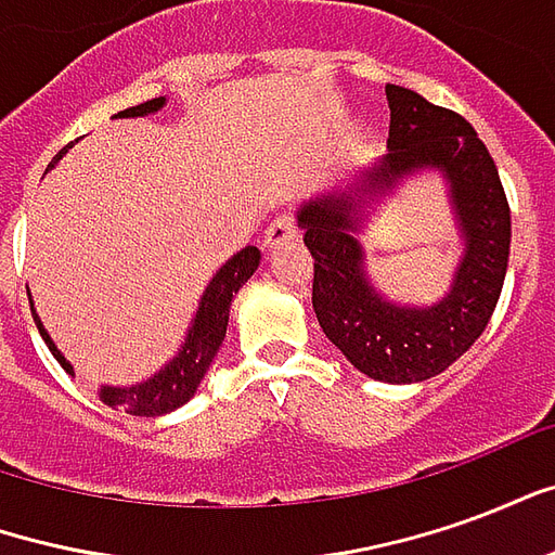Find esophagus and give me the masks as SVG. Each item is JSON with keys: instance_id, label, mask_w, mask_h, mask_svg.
<instances>
[{"instance_id": "34e87169", "label": "esophagus", "mask_w": 555, "mask_h": 555, "mask_svg": "<svg viewBox=\"0 0 555 555\" xmlns=\"http://www.w3.org/2000/svg\"><path fill=\"white\" fill-rule=\"evenodd\" d=\"M291 237H297V219L291 210H282L279 217H273V222L264 229V246H273V243H285Z\"/></svg>"}]
</instances>
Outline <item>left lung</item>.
<instances>
[{
  "label": "left lung",
  "mask_w": 555,
  "mask_h": 555,
  "mask_svg": "<svg viewBox=\"0 0 555 555\" xmlns=\"http://www.w3.org/2000/svg\"><path fill=\"white\" fill-rule=\"evenodd\" d=\"M386 98L392 154L369 178L372 186H392L422 166L449 175L466 234L452 294L430 309L380 300L362 276L360 243L348 234L357 225L348 193L309 202L300 225L314 258L312 306L324 336L374 380L413 384L449 369L485 333L508 270L512 210L496 163L464 115L404 86H386Z\"/></svg>",
  "instance_id": "obj_1"
}]
</instances>
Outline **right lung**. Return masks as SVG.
Here are the masks:
<instances>
[{
  "mask_svg": "<svg viewBox=\"0 0 555 555\" xmlns=\"http://www.w3.org/2000/svg\"><path fill=\"white\" fill-rule=\"evenodd\" d=\"M163 103H166L163 98H154V101L130 106V109H125V113L118 115L127 118V115L157 113ZM70 145H74V142H70ZM67 147H62V151L55 154L53 163L65 154ZM53 163H50V166H53ZM258 261H261V253H258L255 246H246V249H241V253L231 258L229 264H222V270L214 276V282L207 285L205 297H202V306H198V312H195V324L193 330H190V336H186V345H183L181 353H178L163 372L154 374L151 380H145V384L127 386V389L103 386V401L115 410L121 408L125 413H130V416H163V413H169V410L186 404V401L193 398L195 389H198V384H202L207 365L217 357L222 338H225L231 300H234V294L241 291L243 282L253 276ZM35 324H38V333H41V338L47 341V348L53 350L55 360L62 362L65 372H70V365H67L65 357L59 353V348L53 345V338L47 336V330H43V324L38 321V314H35Z\"/></svg>",
  "mask_w": 555,
  "mask_h": 555,
  "instance_id": "add662e5",
  "label": "right lung"
}]
</instances>
